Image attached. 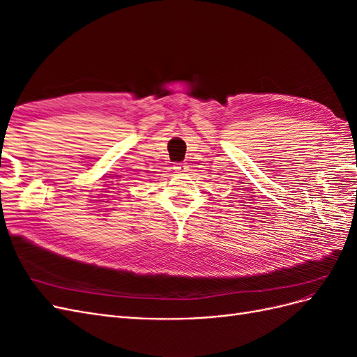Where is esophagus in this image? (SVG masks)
<instances>
[{
    "instance_id": "34e87169",
    "label": "esophagus",
    "mask_w": 357,
    "mask_h": 357,
    "mask_svg": "<svg viewBox=\"0 0 357 357\" xmlns=\"http://www.w3.org/2000/svg\"><path fill=\"white\" fill-rule=\"evenodd\" d=\"M186 169H188L186 164H181V162H177V164H174V171L176 172H186Z\"/></svg>"
}]
</instances>
